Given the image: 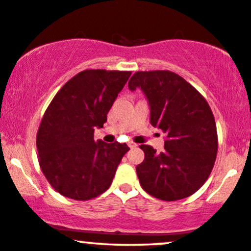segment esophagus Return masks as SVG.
I'll return each instance as SVG.
<instances>
[{
    "label": "esophagus",
    "mask_w": 251,
    "mask_h": 251,
    "mask_svg": "<svg viewBox=\"0 0 251 251\" xmlns=\"http://www.w3.org/2000/svg\"><path fill=\"white\" fill-rule=\"evenodd\" d=\"M128 147H129V148H135V147H136V143L132 142V141H129V142H128Z\"/></svg>",
    "instance_id": "obj_1"
}]
</instances>
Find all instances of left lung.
I'll return each mask as SVG.
<instances>
[{"instance_id": "obj_1", "label": "left lung", "mask_w": 251, "mask_h": 251, "mask_svg": "<svg viewBox=\"0 0 251 251\" xmlns=\"http://www.w3.org/2000/svg\"><path fill=\"white\" fill-rule=\"evenodd\" d=\"M129 91L141 88L150 106V123L166 134L164 151L142 145L145 160L136 166L140 185L163 201L188 198L212 171L218 151L213 113L198 89L168 71H139Z\"/></svg>"}]
</instances>
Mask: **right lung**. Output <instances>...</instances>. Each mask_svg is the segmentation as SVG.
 I'll return each mask as SVG.
<instances>
[{
	"label": "right lung",
	"instance_id": "1",
	"mask_svg": "<svg viewBox=\"0 0 251 251\" xmlns=\"http://www.w3.org/2000/svg\"><path fill=\"white\" fill-rule=\"evenodd\" d=\"M131 71L85 70L69 80L47 108L36 134L39 164L65 198L87 201L111 185L126 143L94 140Z\"/></svg>",
	"mask_w": 251,
	"mask_h": 251
}]
</instances>
